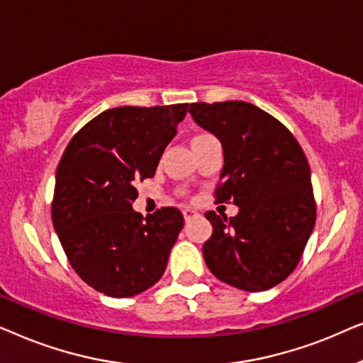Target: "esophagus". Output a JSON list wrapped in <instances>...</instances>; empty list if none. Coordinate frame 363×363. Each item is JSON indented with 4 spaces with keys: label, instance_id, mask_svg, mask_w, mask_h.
<instances>
[{
    "label": "esophagus",
    "instance_id": "esophagus-1",
    "mask_svg": "<svg viewBox=\"0 0 363 363\" xmlns=\"http://www.w3.org/2000/svg\"><path fill=\"white\" fill-rule=\"evenodd\" d=\"M183 216H185V220L188 221V220H191V218L198 216V211L193 210V208H185V210H183Z\"/></svg>",
    "mask_w": 363,
    "mask_h": 363
}]
</instances>
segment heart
I'll return each instance as SVG.
<instances>
[{
	"mask_svg": "<svg viewBox=\"0 0 363 363\" xmlns=\"http://www.w3.org/2000/svg\"><path fill=\"white\" fill-rule=\"evenodd\" d=\"M206 137H210V135H208V133H200V135H196L195 138H193V140L191 142H196V140H201V138H206Z\"/></svg>",
	"mask_w": 363,
	"mask_h": 363,
	"instance_id": "b5f03b06",
	"label": "heart"
}]
</instances>
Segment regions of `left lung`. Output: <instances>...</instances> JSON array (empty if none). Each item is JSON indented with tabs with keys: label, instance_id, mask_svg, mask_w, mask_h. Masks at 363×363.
<instances>
[{
	"label": "left lung",
	"instance_id": "1",
	"mask_svg": "<svg viewBox=\"0 0 363 363\" xmlns=\"http://www.w3.org/2000/svg\"><path fill=\"white\" fill-rule=\"evenodd\" d=\"M201 128L221 142L216 201L236 216L205 213L213 235L203 257L213 274L241 291H266L296 269L315 225L311 168L294 135L259 107L242 101L191 104Z\"/></svg>",
	"mask_w": 363,
	"mask_h": 363
}]
</instances>
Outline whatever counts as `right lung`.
<instances>
[{
	"instance_id": "right-lung-1",
	"label": "right lung",
	"mask_w": 363,
	"mask_h": 363,
	"mask_svg": "<svg viewBox=\"0 0 363 363\" xmlns=\"http://www.w3.org/2000/svg\"><path fill=\"white\" fill-rule=\"evenodd\" d=\"M188 104L116 107L86 123L56 172L52 225L84 282L111 297H132L165 272L183 215L165 206L145 220L132 208L137 182L155 175Z\"/></svg>"
}]
</instances>
